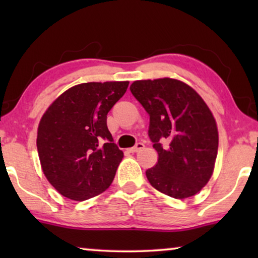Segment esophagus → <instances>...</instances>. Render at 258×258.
Returning a JSON list of instances; mask_svg holds the SVG:
<instances>
[{"mask_svg":"<svg viewBox=\"0 0 258 258\" xmlns=\"http://www.w3.org/2000/svg\"><path fill=\"white\" fill-rule=\"evenodd\" d=\"M143 148H144V144H143V143H141V142H139V143H136V144H135V147L129 148L128 151H129V153H139V151H140V150H142Z\"/></svg>","mask_w":258,"mask_h":258,"instance_id":"obj_1","label":"esophagus"}]
</instances>
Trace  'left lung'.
I'll list each match as a JSON object with an SVG mask.
<instances>
[{"instance_id": "obj_1", "label": "left lung", "mask_w": 258, "mask_h": 258, "mask_svg": "<svg viewBox=\"0 0 258 258\" xmlns=\"http://www.w3.org/2000/svg\"><path fill=\"white\" fill-rule=\"evenodd\" d=\"M134 97L149 115L148 135L158 154L147 178L174 199L196 195L214 171L218 149L216 122L202 97L181 81H135Z\"/></svg>"}]
</instances>
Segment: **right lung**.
I'll return each instance as SVG.
<instances>
[{"mask_svg":"<svg viewBox=\"0 0 258 258\" xmlns=\"http://www.w3.org/2000/svg\"><path fill=\"white\" fill-rule=\"evenodd\" d=\"M129 82H89L64 91L45 111L37 132L42 170L67 199L86 201L109 188L123 153L107 115Z\"/></svg>","mask_w":258,"mask_h":258,"instance_id":"add662e5","label":"right lung"}]
</instances>
